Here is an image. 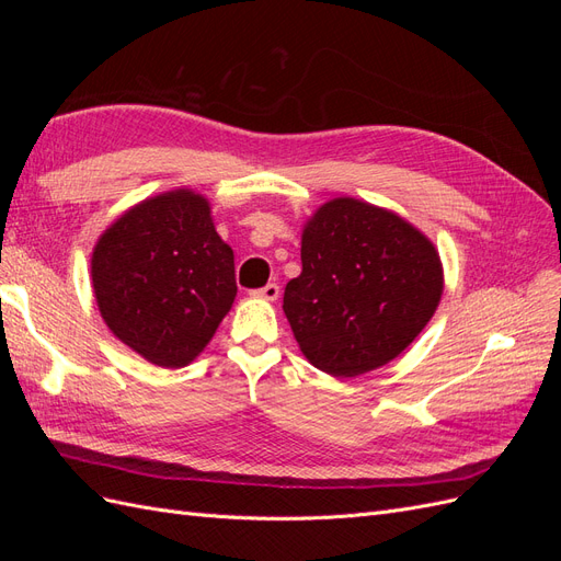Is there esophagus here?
<instances>
[{"mask_svg":"<svg viewBox=\"0 0 561 561\" xmlns=\"http://www.w3.org/2000/svg\"><path fill=\"white\" fill-rule=\"evenodd\" d=\"M280 295V287L276 283H268L264 287H260V290H254L252 297H260V299H266V301H276Z\"/></svg>","mask_w":561,"mask_h":561,"instance_id":"obj_1","label":"esophagus"}]
</instances>
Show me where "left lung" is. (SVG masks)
I'll return each mask as SVG.
<instances>
[{
	"mask_svg": "<svg viewBox=\"0 0 561 561\" xmlns=\"http://www.w3.org/2000/svg\"><path fill=\"white\" fill-rule=\"evenodd\" d=\"M445 290L439 252L393 210L339 196L307 219L301 274L283 311L307 360L332 377H360L410 346Z\"/></svg>",
	"mask_w": 561,
	"mask_h": 561,
	"instance_id": "1",
	"label": "left lung"
}]
</instances>
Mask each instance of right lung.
<instances>
[{
    "instance_id": "1",
    "label": "right lung",
    "mask_w": 561,
    "mask_h": 561,
    "mask_svg": "<svg viewBox=\"0 0 561 561\" xmlns=\"http://www.w3.org/2000/svg\"><path fill=\"white\" fill-rule=\"evenodd\" d=\"M91 280L118 342L171 369L208 346L239 290L210 201L192 190L145 198L116 217L93 248Z\"/></svg>"
}]
</instances>
